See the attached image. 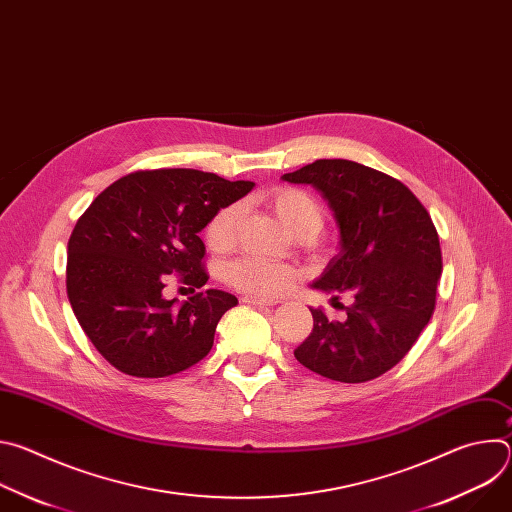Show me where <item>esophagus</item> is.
<instances>
[{"label": "esophagus", "instance_id": "1", "mask_svg": "<svg viewBox=\"0 0 512 512\" xmlns=\"http://www.w3.org/2000/svg\"><path fill=\"white\" fill-rule=\"evenodd\" d=\"M245 304H251V306H277L279 300H267V298H259V296H245L243 298Z\"/></svg>", "mask_w": 512, "mask_h": 512}]
</instances>
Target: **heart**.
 I'll list each match as a JSON object with an SVG mask.
<instances>
[{"label": "heart", "instance_id": "obj_1", "mask_svg": "<svg viewBox=\"0 0 512 512\" xmlns=\"http://www.w3.org/2000/svg\"><path fill=\"white\" fill-rule=\"evenodd\" d=\"M269 204L281 221L298 237H314L324 225L322 204L300 188H275L269 192ZM243 204L229 202L218 208L206 225V245L216 253L231 251L239 241V229L243 221ZM229 281L253 296H277L296 281L298 271L279 261H271L259 255H245L233 261L227 269Z\"/></svg>", "mask_w": 512, "mask_h": 512}]
</instances>
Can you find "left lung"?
Returning <instances> with one entry per match:
<instances>
[{
	"label": "left lung",
	"instance_id": "left-lung-1",
	"mask_svg": "<svg viewBox=\"0 0 512 512\" xmlns=\"http://www.w3.org/2000/svg\"><path fill=\"white\" fill-rule=\"evenodd\" d=\"M281 178L314 186L340 227V253L312 287L332 302L352 296L342 322L310 308L314 328L294 354L326 379L373 381L411 350L435 310L442 249L431 216L403 182L350 160H316Z\"/></svg>",
	"mask_w": 512,
	"mask_h": 512
}]
</instances>
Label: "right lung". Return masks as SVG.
<instances>
[{
  "label": "right lung",
  "mask_w": 512,
  "mask_h": 512,
  "mask_svg": "<svg viewBox=\"0 0 512 512\" xmlns=\"http://www.w3.org/2000/svg\"><path fill=\"white\" fill-rule=\"evenodd\" d=\"M200 170H141L105 188L68 239L66 294L81 328L125 375L162 379L190 369L214 342L218 320L237 306L221 289L176 304L168 275L200 289L212 214L253 190Z\"/></svg>",
  "instance_id": "right-lung-1"
}]
</instances>
